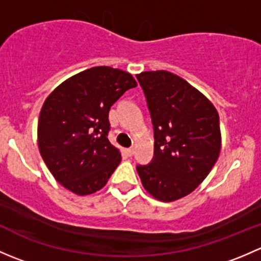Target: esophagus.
<instances>
[{
  "label": "esophagus",
  "mask_w": 261,
  "mask_h": 261,
  "mask_svg": "<svg viewBox=\"0 0 261 261\" xmlns=\"http://www.w3.org/2000/svg\"><path fill=\"white\" fill-rule=\"evenodd\" d=\"M134 151H135V150H134V147H130V149H126V154H127L128 156H133Z\"/></svg>",
  "instance_id": "1"
}]
</instances>
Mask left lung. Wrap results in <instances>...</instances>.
<instances>
[{"instance_id": "left-lung-1", "label": "left lung", "mask_w": 261, "mask_h": 261, "mask_svg": "<svg viewBox=\"0 0 261 261\" xmlns=\"http://www.w3.org/2000/svg\"><path fill=\"white\" fill-rule=\"evenodd\" d=\"M154 126V158L138 165L147 193L173 202L192 193L217 162L220 117L206 96L183 78L167 72L136 75Z\"/></svg>"}]
</instances>
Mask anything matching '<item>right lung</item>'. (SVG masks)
I'll use <instances>...</instances> for the list:
<instances>
[{
	"label": "right lung",
	"mask_w": 261,
	"mask_h": 261,
	"mask_svg": "<svg viewBox=\"0 0 261 261\" xmlns=\"http://www.w3.org/2000/svg\"><path fill=\"white\" fill-rule=\"evenodd\" d=\"M133 75L111 67H93L57 87L41 107L38 145L54 178L78 196L99 191L121 162L107 139L109 112Z\"/></svg>",
	"instance_id": "1"
}]
</instances>
